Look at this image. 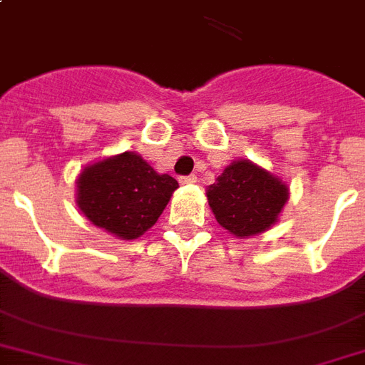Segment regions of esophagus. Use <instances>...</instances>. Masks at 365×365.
I'll return each instance as SVG.
<instances>
[{
  "instance_id": "obj_1",
  "label": "esophagus",
  "mask_w": 365,
  "mask_h": 365,
  "mask_svg": "<svg viewBox=\"0 0 365 365\" xmlns=\"http://www.w3.org/2000/svg\"><path fill=\"white\" fill-rule=\"evenodd\" d=\"M179 180L182 182V185H190V182H196L198 177H196V175H186V177H180Z\"/></svg>"
}]
</instances>
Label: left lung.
Returning a JSON list of instances; mask_svg holds the SVG:
<instances>
[{
  "mask_svg": "<svg viewBox=\"0 0 365 365\" xmlns=\"http://www.w3.org/2000/svg\"><path fill=\"white\" fill-rule=\"evenodd\" d=\"M207 200L217 223L235 237L269 229L289 200V188L252 161H235L210 186Z\"/></svg>",
  "mask_w": 365,
  "mask_h": 365,
  "instance_id": "left-lung-1",
  "label": "left lung"
}]
</instances>
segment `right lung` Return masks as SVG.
I'll return each mask as SVG.
<instances>
[{
  "mask_svg": "<svg viewBox=\"0 0 365 365\" xmlns=\"http://www.w3.org/2000/svg\"><path fill=\"white\" fill-rule=\"evenodd\" d=\"M78 207L111 235L133 240L152 227L179 182L125 152L86 167L78 177Z\"/></svg>",
  "mask_w": 365,
  "mask_h": 365,
  "instance_id": "add662e5",
  "label": "right lung"
}]
</instances>
